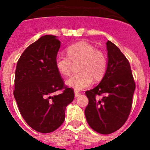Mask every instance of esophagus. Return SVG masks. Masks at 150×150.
<instances>
[{
    "label": "esophagus",
    "instance_id": "1",
    "mask_svg": "<svg viewBox=\"0 0 150 150\" xmlns=\"http://www.w3.org/2000/svg\"><path fill=\"white\" fill-rule=\"evenodd\" d=\"M80 95H81V93H79V92L76 91H74V96H75V98H77V97L80 96Z\"/></svg>",
    "mask_w": 150,
    "mask_h": 150
}]
</instances>
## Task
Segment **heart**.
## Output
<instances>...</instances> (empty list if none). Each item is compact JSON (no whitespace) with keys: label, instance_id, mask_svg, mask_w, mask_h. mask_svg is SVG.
<instances>
[{"label":"heart","instance_id":"heart-1","mask_svg":"<svg viewBox=\"0 0 150 150\" xmlns=\"http://www.w3.org/2000/svg\"><path fill=\"white\" fill-rule=\"evenodd\" d=\"M67 56L58 55L55 63L57 71L63 76L71 73L73 64H77V74L66 81L68 86L82 90L91 85V81H99L105 75L107 59L101 50H96L91 43L80 41L69 46L66 50Z\"/></svg>","mask_w":150,"mask_h":150}]
</instances>
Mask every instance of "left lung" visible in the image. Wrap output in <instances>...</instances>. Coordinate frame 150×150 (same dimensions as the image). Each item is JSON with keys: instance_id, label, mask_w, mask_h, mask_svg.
<instances>
[{"instance_id": "8db88e82", "label": "left lung", "mask_w": 150, "mask_h": 150, "mask_svg": "<svg viewBox=\"0 0 150 150\" xmlns=\"http://www.w3.org/2000/svg\"><path fill=\"white\" fill-rule=\"evenodd\" d=\"M107 69L100 83L86 91L88 104L85 110L87 122L94 131L109 134L128 120L132 106L135 83L126 57L110 41L107 42Z\"/></svg>"}]
</instances>
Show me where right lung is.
<instances>
[{
	"label": "right lung",
	"instance_id": "add662e5",
	"mask_svg": "<svg viewBox=\"0 0 150 150\" xmlns=\"http://www.w3.org/2000/svg\"><path fill=\"white\" fill-rule=\"evenodd\" d=\"M61 46L56 36L45 35L28 46L17 62L13 95L21 115L31 128L50 133L62 125L74 98L55 67ZM57 91L62 93L56 95Z\"/></svg>",
	"mask_w": 150,
	"mask_h": 150
}]
</instances>
